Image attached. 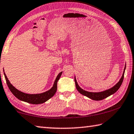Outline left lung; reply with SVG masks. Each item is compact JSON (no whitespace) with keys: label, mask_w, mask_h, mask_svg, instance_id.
Wrapping results in <instances>:
<instances>
[{"label":"left lung","mask_w":134,"mask_h":134,"mask_svg":"<svg viewBox=\"0 0 134 134\" xmlns=\"http://www.w3.org/2000/svg\"><path fill=\"white\" fill-rule=\"evenodd\" d=\"M125 68H126V65H125L124 71H123L122 75L119 82H118L114 86H113V87L111 88L108 89V90L102 91V92H88V91L83 90L80 87L79 85H78V83L77 82V80H76L75 76L74 81L75 83L76 88H77V91L79 92L81 94H82V95L88 97V98H90L91 99H92V100H103V99L107 98V97H109V96L114 94L115 92H116L118 91V90L120 88V86H121L123 80H124Z\"/></svg>","instance_id":"left-lung-1"}]
</instances>
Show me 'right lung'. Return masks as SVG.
<instances>
[{"label":"right lung","instance_id":"1","mask_svg":"<svg viewBox=\"0 0 134 134\" xmlns=\"http://www.w3.org/2000/svg\"><path fill=\"white\" fill-rule=\"evenodd\" d=\"M3 72L8 87H9L10 91L12 92V93L18 99H19V100L21 101L27 102V103H29L38 104L44 103V102L48 100L49 99H51L52 97L54 96L57 91V83L60 79V77H61L63 72H60L58 75L57 76L53 83V85L51 89L44 92L38 94H28L24 93L23 92H21L20 91L18 90L17 89L15 88L14 86H13L12 83L10 82L9 80H8L7 76L4 71V69Z\"/></svg>","mask_w":134,"mask_h":134}]
</instances>
